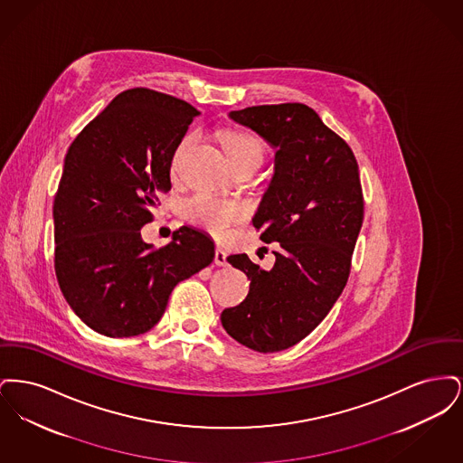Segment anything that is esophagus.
Masks as SVG:
<instances>
[{"label": "esophagus", "mask_w": 463, "mask_h": 463, "mask_svg": "<svg viewBox=\"0 0 463 463\" xmlns=\"http://www.w3.org/2000/svg\"><path fill=\"white\" fill-rule=\"evenodd\" d=\"M215 264L219 265V267H223V265L227 264V253L222 248L215 250Z\"/></svg>", "instance_id": "1"}]
</instances>
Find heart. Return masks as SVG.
I'll list each match as a JSON object with an SVG mask.
<instances>
[{
  "label": "heart",
  "mask_w": 463,
  "mask_h": 463,
  "mask_svg": "<svg viewBox=\"0 0 463 463\" xmlns=\"http://www.w3.org/2000/svg\"><path fill=\"white\" fill-rule=\"evenodd\" d=\"M194 142H196L194 133H189L180 140L174 155V166L180 165V161L194 146ZM222 144L236 168L246 161L262 163L264 159V146L260 144V140H257L248 133L223 132ZM184 217L199 227L210 231L212 234L223 238L229 234L231 227L244 217V208L240 203L231 199L219 198L208 193H196L194 196L185 199Z\"/></svg>",
  "instance_id": "b5f03b06"
}]
</instances>
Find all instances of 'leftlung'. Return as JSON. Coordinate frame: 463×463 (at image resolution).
<instances>
[{
  "label": "left lung",
  "instance_id": "obj_1",
  "mask_svg": "<svg viewBox=\"0 0 463 463\" xmlns=\"http://www.w3.org/2000/svg\"><path fill=\"white\" fill-rule=\"evenodd\" d=\"M229 118L276 151L274 174L253 215L260 240L279 242L265 270L246 253L227 262L250 279L223 330L248 349L278 353L298 344L330 312L347 285L364 204L351 147L304 104L255 106Z\"/></svg>",
  "mask_w": 463,
  "mask_h": 463
}]
</instances>
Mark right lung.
Segmentation results:
<instances>
[{
    "label": "right lung",
    "instance_id": "obj_1",
    "mask_svg": "<svg viewBox=\"0 0 463 463\" xmlns=\"http://www.w3.org/2000/svg\"><path fill=\"white\" fill-rule=\"evenodd\" d=\"M198 114L172 95L127 90L67 151L53 203L55 272L67 304L100 335L151 330L174 288L213 262V240L198 229L180 227L159 250L140 236Z\"/></svg>",
    "mask_w": 463,
    "mask_h": 463
}]
</instances>
